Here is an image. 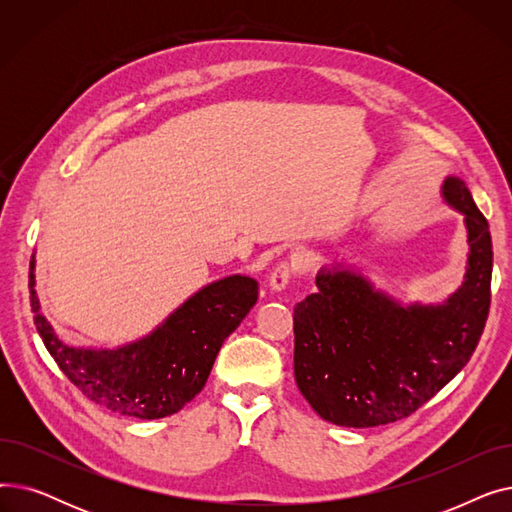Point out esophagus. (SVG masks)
I'll use <instances>...</instances> for the list:
<instances>
[{"label": "esophagus", "instance_id": "1", "mask_svg": "<svg viewBox=\"0 0 512 512\" xmlns=\"http://www.w3.org/2000/svg\"><path fill=\"white\" fill-rule=\"evenodd\" d=\"M297 274H299L297 261H280L270 274V288L274 292H282L288 286V282L292 280V276H297Z\"/></svg>", "mask_w": 512, "mask_h": 512}]
</instances>
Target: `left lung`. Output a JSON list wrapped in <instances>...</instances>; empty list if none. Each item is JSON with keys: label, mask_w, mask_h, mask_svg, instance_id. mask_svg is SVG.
<instances>
[{"label": "left lung", "mask_w": 512, "mask_h": 512, "mask_svg": "<svg viewBox=\"0 0 512 512\" xmlns=\"http://www.w3.org/2000/svg\"><path fill=\"white\" fill-rule=\"evenodd\" d=\"M442 199L465 215L469 242L465 280L444 303L405 307L334 263L294 307V380L321 419L342 427L405 419L469 363L490 311L492 236L461 178L444 180Z\"/></svg>", "instance_id": "left-lung-1"}]
</instances>
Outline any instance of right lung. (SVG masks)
Returning a JSON list of instances; mask_svg holds the SVG:
<instances>
[{"label": "right lung", "instance_id": "obj_1", "mask_svg": "<svg viewBox=\"0 0 512 512\" xmlns=\"http://www.w3.org/2000/svg\"><path fill=\"white\" fill-rule=\"evenodd\" d=\"M31 307L43 344L66 378L95 405L137 419L178 413L205 386L224 340L259 297L249 276L203 286L147 336L118 348L70 346L41 313L31 259Z\"/></svg>", "mask_w": 512, "mask_h": 512}]
</instances>
